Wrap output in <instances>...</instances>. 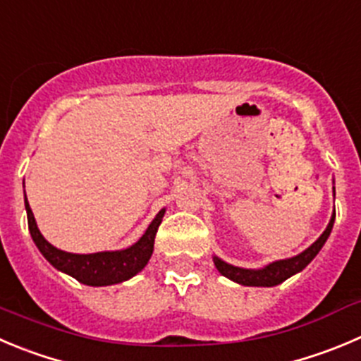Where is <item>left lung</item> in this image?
Listing matches in <instances>:
<instances>
[{
    "mask_svg": "<svg viewBox=\"0 0 361 361\" xmlns=\"http://www.w3.org/2000/svg\"><path fill=\"white\" fill-rule=\"evenodd\" d=\"M333 195H335V188H333ZM333 223H335V211H333L331 219H329L326 230L319 235V239L315 243H312L307 250H303L298 255L290 257V259H281L269 262L267 266L260 267V269H248V267H238L232 266V264L225 262L223 259H219L218 255L212 257L214 260V266L223 276H226L228 280L235 281L239 286L246 287H274L281 281H286L287 278H290L293 274L303 271L312 260L315 259L321 248L324 246V243L328 241L329 234H331Z\"/></svg>",
    "mask_w": 361,
    "mask_h": 361,
    "instance_id": "obj_1",
    "label": "left lung"
}]
</instances>
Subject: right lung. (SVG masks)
<instances>
[{"mask_svg": "<svg viewBox=\"0 0 361 361\" xmlns=\"http://www.w3.org/2000/svg\"><path fill=\"white\" fill-rule=\"evenodd\" d=\"M24 207L28 214V228L32 234L33 243L37 245L44 259L56 267L61 273L75 278L78 281L90 287H106L122 283L135 274H138L147 262L150 260L154 252V239H156L157 228H159L166 209H161L145 230V234L126 250H115V252H97V253H71L58 250L44 239L37 226L35 216L28 204V198L24 193Z\"/></svg>", "mask_w": 361, "mask_h": 361, "instance_id": "right-lung-1", "label": "right lung"}]
</instances>
